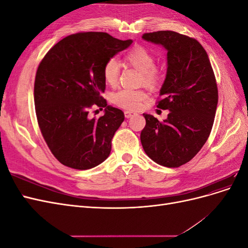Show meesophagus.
I'll use <instances>...</instances> for the list:
<instances>
[{
    "label": "esophagus",
    "mask_w": 248,
    "mask_h": 248,
    "mask_svg": "<svg viewBox=\"0 0 248 248\" xmlns=\"http://www.w3.org/2000/svg\"><path fill=\"white\" fill-rule=\"evenodd\" d=\"M124 115H125V118L128 119V118H131L132 116L136 115V112L131 111V110H125V111H124Z\"/></svg>",
    "instance_id": "obj_1"
}]
</instances>
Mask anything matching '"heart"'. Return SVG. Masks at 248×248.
<instances>
[{
  "label": "heart",
  "instance_id": "heart-1",
  "mask_svg": "<svg viewBox=\"0 0 248 248\" xmlns=\"http://www.w3.org/2000/svg\"><path fill=\"white\" fill-rule=\"evenodd\" d=\"M127 62L142 72V78L148 85H155L159 80L160 74L155 67V57L151 51L142 46H134L126 54ZM120 74V62L116 58L108 59L103 67L104 80L109 86H115ZM148 98V93L144 90H133L128 88L120 89L110 96V100L116 106L137 109L142 101Z\"/></svg>",
  "mask_w": 248,
  "mask_h": 248
}]
</instances>
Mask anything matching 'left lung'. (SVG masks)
<instances>
[{
  "label": "left lung",
  "mask_w": 248,
  "mask_h": 248,
  "mask_svg": "<svg viewBox=\"0 0 248 248\" xmlns=\"http://www.w3.org/2000/svg\"><path fill=\"white\" fill-rule=\"evenodd\" d=\"M142 39L167 49V76L157 108L170 110L159 122L144 114L140 141L156 163L179 168L191 160L211 132L218 102L214 72L206 50L188 36L172 31L146 33Z\"/></svg>",
  "instance_id": "left-lung-1"
}]
</instances>
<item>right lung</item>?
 Segmentation results:
<instances>
[{"instance_id":"right-lung-1","label":"right lung","mask_w":248,"mask_h":248,"mask_svg":"<svg viewBox=\"0 0 248 248\" xmlns=\"http://www.w3.org/2000/svg\"><path fill=\"white\" fill-rule=\"evenodd\" d=\"M132 43L101 32L78 33L52 46L37 69L34 101L42 136L64 166L89 170L106 160L124 112L108 106L103 67ZM92 106L105 115L90 118Z\"/></svg>"}]
</instances>
